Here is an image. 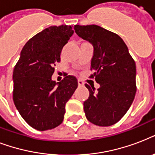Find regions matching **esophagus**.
I'll return each mask as SVG.
<instances>
[{"mask_svg":"<svg viewBox=\"0 0 155 155\" xmlns=\"http://www.w3.org/2000/svg\"><path fill=\"white\" fill-rule=\"evenodd\" d=\"M78 85H79V86H84V81H83V80H78Z\"/></svg>","mask_w":155,"mask_h":155,"instance_id":"obj_1","label":"esophagus"}]
</instances>
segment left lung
<instances>
[{
  "label": "left lung",
  "instance_id": "obj_1",
  "mask_svg": "<svg viewBox=\"0 0 155 155\" xmlns=\"http://www.w3.org/2000/svg\"><path fill=\"white\" fill-rule=\"evenodd\" d=\"M76 35L93 46L91 70L100 84H85L89 97L84 110L90 122L110 126L121 119L132 104L136 93V65L122 38L97 25L74 26Z\"/></svg>",
  "mask_w": 155,
  "mask_h": 155
}]
</instances>
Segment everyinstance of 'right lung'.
<instances>
[{
  "label": "right lung",
  "mask_w": 155,
  "mask_h": 155,
  "mask_svg": "<svg viewBox=\"0 0 155 155\" xmlns=\"http://www.w3.org/2000/svg\"><path fill=\"white\" fill-rule=\"evenodd\" d=\"M73 34L71 25L45 29L25 43L13 69V102L35 130L45 131L60 125L66 103L77 88L75 76L67 75L58 83L51 79L62 49Z\"/></svg>",
  "instance_id": "right-lung-1"
}]
</instances>
